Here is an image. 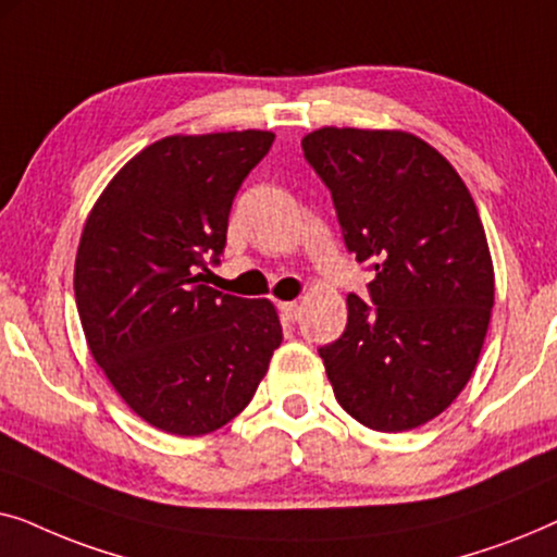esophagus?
<instances>
[{"label":"esophagus","instance_id":"esophagus-1","mask_svg":"<svg viewBox=\"0 0 557 557\" xmlns=\"http://www.w3.org/2000/svg\"><path fill=\"white\" fill-rule=\"evenodd\" d=\"M278 309H281V317H284L286 322H296V319L301 317V304L299 301H281Z\"/></svg>","mask_w":557,"mask_h":557}]
</instances>
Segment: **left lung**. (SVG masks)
<instances>
[{
  "instance_id": "obj_1",
  "label": "left lung",
  "mask_w": 557,
  "mask_h": 557,
  "mask_svg": "<svg viewBox=\"0 0 557 557\" xmlns=\"http://www.w3.org/2000/svg\"><path fill=\"white\" fill-rule=\"evenodd\" d=\"M330 187L347 248L370 261V301L319 349L334 398L372 431L444 413L482 355L494 307L490 243L451 162L400 128L324 126L301 139Z\"/></svg>"
}]
</instances>
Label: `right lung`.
I'll return each mask as SVG.
<instances>
[{"instance_id":"obj_1","label":"right lung","mask_w":557,"mask_h":557,"mask_svg":"<svg viewBox=\"0 0 557 557\" xmlns=\"http://www.w3.org/2000/svg\"><path fill=\"white\" fill-rule=\"evenodd\" d=\"M273 139L261 128L164 136L113 174L83 225L73 288L90 355L121 400L172 436L231 423L284 339L269 299L200 284Z\"/></svg>"}]
</instances>
